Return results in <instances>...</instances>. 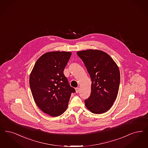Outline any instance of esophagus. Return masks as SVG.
<instances>
[{
    "instance_id": "34e87169",
    "label": "esophagus",
    "mask_w": 148,
    "mask_h": 148,
    "mask_svg": "<svg viewBox=\"0 0 148 148\" xmlns=\"http://www.w3.org/2000/svg\"><path fill=\"white\" fill-rule=\"evenodd\" d=\"M75 91H76V93H78L79 92V88H75Z\"/></svg>"
}]
</instances>
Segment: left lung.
<instances>
[{
	"mask_svg": "<svg viewBox=\"0 0 148 148\" xmlns=\"http://www.w3.org/2000/svg\"><path fill=\"white\" fill-rule=\"evenodd\" d=\"M82 59L91 80V91L85 100L86 108L95 114L106 112L118 95L120 73L112 58L103 51L88 49L77 52Z\"/></svg>",
	"mask_w": 148,
	"mask_h": 148,
	"instance_id": "left-lung-1",
	"label": "left lung"
}]
</instances>
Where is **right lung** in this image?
<instances>
[{
  "label": "right lung",
  "instance_id": "add662e5",
  "mask_svg": "<svg viewBox=\"0 0 148 148\" xmlns=\"http://www.w3.org/2000/svg\"><path fill=\"white\" fill-rule=\"evenodd\" d=\"M71 55L63 51L46 53L36 61L30 74V88L36 105L52 117L65 112L71 93L75 92L63 74Z\"/></svg>",
  "mask_w": 148,
  "mask_h": 148
}]
</instances>
